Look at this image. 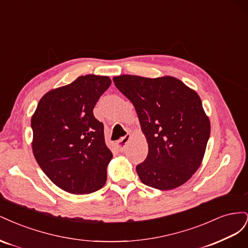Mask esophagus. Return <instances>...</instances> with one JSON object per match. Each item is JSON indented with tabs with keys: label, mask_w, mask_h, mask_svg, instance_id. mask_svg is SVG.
<instances>
[{
	"label": "esophagus",
	"mask_w": 248,
	"mask_h": 248,
	"mask_svg": "<svg viewBox=\"0 0 248 248\" xmlns=\"http://www.w3.org/2000/svg\"><path fill=\"white\" fill-rule=\"evenodd\" d=\"M129 140H130V134H126L125 137L121 138L117 141V147L119 149V151H123L127 145V142L129 141Z\"/></svg>",
	"instance_id": "esophagus-1"
}]
</instances>
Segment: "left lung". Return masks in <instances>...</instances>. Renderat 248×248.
Returning <instances> with one entry per match:
<instances>
[{"instance_id":"left-lung-1","label":"left lung","mask_w":248,"mask_h":248,"mask_svg":"<svg viewBox=\"0 0 248 248\" xmlns=\"http://www.w3.org/2000/svg\"><path fill=\"white\" fill-rule=\"evenodd\" d=\"M115 86L134 106L149 151L137 166L140 181L170 190L197 171L210 137V121L199 95L171 77L114 78Z\"/></svg>"}]
</instances>
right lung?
Masks as SVG:
<instances>
[{"instance_id":"1","label":"right lung","mask_w":248,"mask_h":248,"mask_svg":"<svg viewBox=\"0 0 248 248\" xmlns=\"http://www.w3.org/2000/svg\"><path fill=\"white\" fill-rule=\"evenodd\" d=\"M110 84L108 77H79L44 95L32 117L35 158L50 181L67 192L91 193L106 184L112 153L93 108Z\"/></svg>"}]
</instances>
